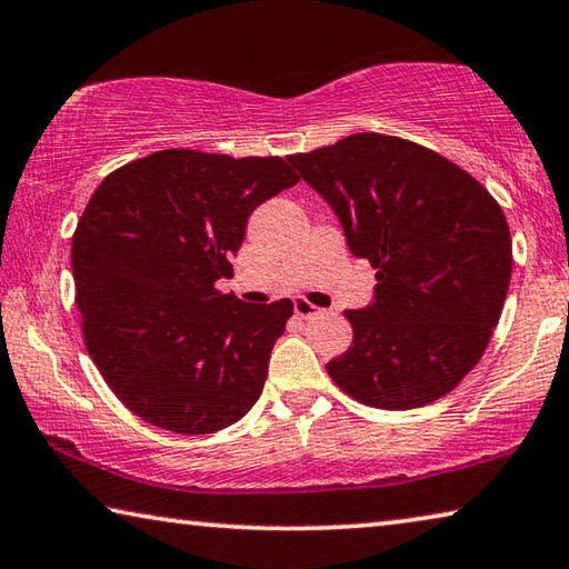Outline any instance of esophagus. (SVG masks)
Here are the masks:
<instances>
[{"label":"esophagus","instance_id":"obj_1","mask_svg":"<svg viewBox=\"0 0 569 569\" xmlns=\"http://www.w3.org/2000/svg\"><path fill=\"white\" fill-rule=\"evenodd\" d=\"M293 311H296V317L311 319V317H317V313H319L321 309H319V306H313L311 301H306L303 296H299V299L293 301Z\"/></svg>","mask_w":569,"mask_h":569}]
</instances>
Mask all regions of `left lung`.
<instances>
[{
    "label": "left lung",
    "instance_id": "obj_1",
    "mask_svg": "<svg viewBox=\"0 0 569 569\" xmlns=\"http://www.w3.org/2000/svg\"><path fill=\"white\" fill-rule=\"evenodd\" d=\"M288 161L337 212L349 250L377 268L372 303L345 311L355 339L329 377L382 410L440 400L479 365L507 301L499 202L453 161L385 133Z\"/></svg>",
    "mask_w": 569,
    "mask_h": 569
}]
</instances>
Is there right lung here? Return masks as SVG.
<instances>
[{"label": "right lung", "instance_id": "right-lung-1", "mask_svg": "<svg viewBox=\"0 0 569 569\" xmlns=\"http://www.w3.org/2000/svg\"><path fill=\"white\" fill-rule=\"evenodd\" d=\"M296 182L281 157L164 149L98 184L70 250L76 303L90 359L141 420L207 436L258 402L293 303H242L214 283L252 210Z\"/></svg>", "mask_w": 569, "mask_h": 569}]
</instances>
